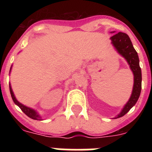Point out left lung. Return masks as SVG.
I'll return each mask as SVG.
<instances>
[{
  "label": "left lung",
  "instance_id": "obj_1",
  "mask_svg": "<svg viewBox=\"0 0 152 152\" xmlns=\"http://www.w3.org/2000/svg\"><path fill=\"white\" fill-rule=\"evenodd\" d=\"M110 39L111 43L113 44L116 50L127 61L134 76V83L131 97L125 105L121 112L115 118H118L126 114L130 110V109L137 103V100L139 99L141 91V69L140 67L139 57L137 52L132 46V42L127 34L123 32H118L111 37Z\"/></svg>",
  "mask_w": 152,
  "mask_h": 152
}]
</instances>
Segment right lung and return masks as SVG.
<instances>
[{
  "instance_id": "right-lung-1",
  "label": "right lung",
  "mask_w": 152,
  "mask_h": 152,
  "mask_svg": "<svg viewBox=\"0 0 152 152\" xmlns=\"http://www.w3.org/2000/svg\"><path fill=\"white\" fill-rule=\"evenodd\" d=\"M11 69H12V67H11ZM10 69V71H11ZM9 89H10V93H11V96H12V99L13 102H15V104H16L20 109H21V110L23 112V113L26 114L27 116H28L29 118H32V119H34V120H41V117L39 116V114L37 113L36 111L33 110L31 108H29V107H27V106H24V105H23L22 103H20V102L17 101V99H15V95H14V93L12 91V89L11 88V85L9 84Z\"/></svg>"
}]
</instances>
